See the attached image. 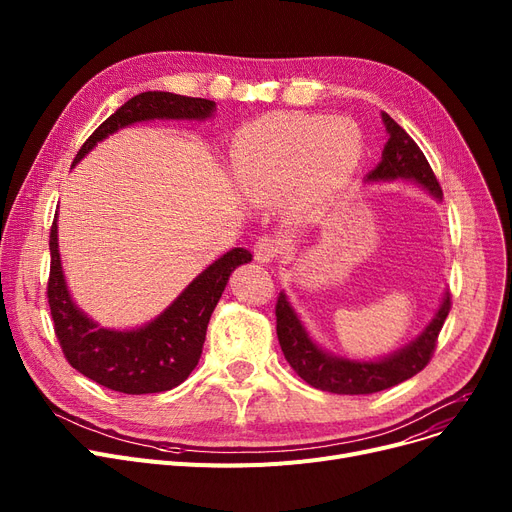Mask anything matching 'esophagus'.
Masks as SVG:
<instances>
[{"label": "esophagus", "instance_id": "esophagus-1", "mask_svg": "<svg viewBox=\"0 0 512 512\" xmlns=\"http://www.w3.org/2000/svg\"><path fill=\"white\" fill-rule=\"evenodd\" d=\"M278 255H280V242H278V240H274V238H270V236H263V238L257 240V245H255V259H257L259 263H270V261H274Z\"/></svg>", "mask_w": 512, "mask_h": 512}]
</instances>
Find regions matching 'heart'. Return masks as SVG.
Listing matches in <instances>:
<instances>
[{
  "label": "heart",
  "instance_id": "obj_1",
  "mask_svg": "<svg viewBox=\"0 0 512 512\" xmlns=\"http://www.w3.org/2000/svg\"><path fill=\"white\" fill-rule=\"evenodd\" d=\"M363 157L355 122L299 112H276L242 126L232 166L245 195L257 203L288 197L294 213L324 205L351 178Z\"/></svg>",
  "mask_w": 512,
  "mask_h": 512
}]
</instances>
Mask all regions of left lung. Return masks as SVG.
I'll return each mask as SVG.
<instances>
[{
  "label": "left lung",
  "instance_id": "8db88e82",
  "mask_svg": "<svg viewBox=\"0 0 512 512\" xmlns=\"http://www.w3.org/2000/svg\"><path fill=\"white\" fill-rule=\"evenodd\" d=\"M382 120L388 132V143L384 145L380 164L367 174V182L413 180L429 191V195L442 199L440 182L417 143L386 112H382ZM448 311L450 294L446 292L440 309L425 330L405 348L378 361L336 357L319 348L301 324L297 311L290 307L284 292H280L276 303V332L286 361L309 386L332 394H373L413 378L429 363Z\"/></svg>",
  "mask_w": 512,
  "mask_h": 512
}]
</instances>
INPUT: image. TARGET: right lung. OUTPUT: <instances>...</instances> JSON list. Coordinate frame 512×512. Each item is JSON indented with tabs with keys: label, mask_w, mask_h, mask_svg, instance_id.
I'll return each mask as SVG.
<instances>
[{
	"label": "right lung",
	"mask_w": 512,
	"mask_h": 512,
	"mask_svg": "<svg viewBox=\"0 0 512 512\" xmlns=\"http://www.w3.org/2000/svg\"><path fill=\"white\" fill-rule=\"evenodd\" d=\"M213 112L215 103L201 97L164 91L134 95L91 134L72 166L124 126L147 120H205ZM49 253L47 301L64 357L89 380L124 394L166 392L191 375L201 359L209 317L230 274L253 259L247 249L236 247L213 261L149 324L134 330H107L99 328L70 297L58 251V213L49 232Z\"/></svg>",
	"instance_id": "1"
}]
</instances>
